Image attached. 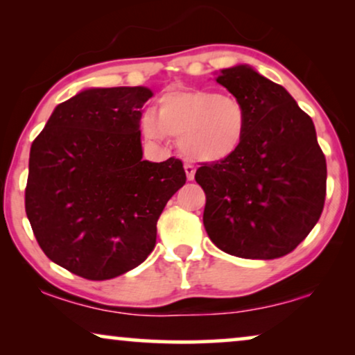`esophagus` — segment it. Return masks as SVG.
I'll return each instance as SVG.
<instances>
[{"label": "esophagus", "mask_w": 355, "mask_h": 355, "mask_svg": "<svg viewBox=\"0 0 355 355\" xmlns=\"http://www.w3.org/2000/svg\"><path fill=\"white\" fill-rule=\"evenodd\" d=\"M184 171H186L187 181H193V178H196V169H193L192 164H184Z\"/></svg>", "instance_id": "esophagus-1"}]
</instances>
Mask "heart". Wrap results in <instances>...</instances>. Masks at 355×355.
<instances>
[{
	"instance_id": "obj_1",
	"label": "heart",
	"mask_w": 355,
	"mask_h": 355,
	"mask_svg": "<svg viewBox=\"0 0 355 355\" xmlns=\"http://www.w3.org/2000/svg\"><path fill=\"white\" fill-rule=\"evenodd\" d=\"M249 114L231 95L210 90H173L162 95L153 111L144 113L140 130L147 140L179 137V148L197 163H221L245 137Z\"/></svg>"
}]
</instances>
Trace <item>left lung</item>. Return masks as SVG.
<instances>
[{"label":"left lung","mask_w":355,"mask_h":355,"mask_svg":"<svg viewBox=\"0 0 355 355\" xmlns=\"http://www.w3.org/2000/svg\"><path fill=\"white\" fill-rule=\"evenodd\" d=\"M215 74L245 106L249 124L232 157L197 169L207 196L203 226L226 254L278 259L307 237L323 211L327 159L313 121L283 85L249 64Z\"/></svg>","instance_id":"1"}]
</instances>
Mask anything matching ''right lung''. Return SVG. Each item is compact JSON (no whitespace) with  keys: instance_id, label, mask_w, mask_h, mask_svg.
I'll use <instances>...</instances> for the list:
<instances>
[{"instance_id":"right-lung-1","label":"right lung","mask_w":355,"mask_h":355,"mask_svg":"<svg viewBox=\"0 0 355 355\" xmlns=\"http://www.w3.org/2000/svg\"><path fill=\"white\" fill-rule=\"evenodd\" d=\"M148 87H90L58 105L28 158L26 213L51 261L103 281L139 266L157 221L186 184L176 158L142 159Z\"/></svg>"}]
</instances>
